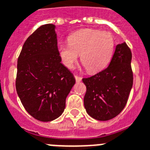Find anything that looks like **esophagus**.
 <instances>
[{"instance_id": "1", "label": "esophagus", "mask_w": 150, "mask_h": 150, "mask_svg": "<svg viewBox=\"0 0 150 150\" xmlns=\"http://www.w3.org/2000/svg\"><path fill=\"white\" fill-rule=\"evenodd\" d=\"M74 77H75V79H76V82H80V81H81V76H76V75H74Z\"/></svg>"}]
</instances>
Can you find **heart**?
<instances>
[{
  "label": "heart",
  "mask_w": 150,
  "mask_h": 150,
  "mask_svg": "<svg viewBox=\"0 0 150 150\" xmlns=\"http://www.w3.org/2000/svg\"><path fill=\"white\" fill-rule=\"evenodd\" d=\"M69 44H61L58 52L62 63L72 68L81 55V62L89 73L100 71L112 59L115 41L112 33L94 29L75 32L68 38Z\"/></svg>",
  "instance_id": "1"
}]
</instances>
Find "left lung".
Returning <instances> with one entry per match:
<instances>
[{
	"instance_id": "1",
	"label": "left lung",
	"mask_w": 150,
	"mask_h": 150,
	"mask_svg": "<svg viewBox=\"0 0 150 150\" xmlns=\"http://www.w3.org/2000/svg\"><path fill=\"white\" fill-rule=\"evenodd\" d=\"M132 57L126 43L117 45L107 68L82 79L87 88L84 108L92 118L109 120L124 110L133 85Z\"/></svg>"
}]
</instances>
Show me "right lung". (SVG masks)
Listing matches in <instances>:
<instances>
[{
  "label": "right lung",
  "instance_id": "right-lung-1",
  "mask_svg": "<svg viewBox=\"0 0 150 150\" xmlns=\"http://www.w3.org/2000/svg\"><path fill=\"white\" fill-rule=\"evenodd\" d=\"M55 25L45 24L24 43L17 63L16 91L25 110L36 120L47 122L60 117L75 83L61 63Z\"/></svg>",
  "mask_w": 150,
  "mask_h": 150
}]
</instances>
